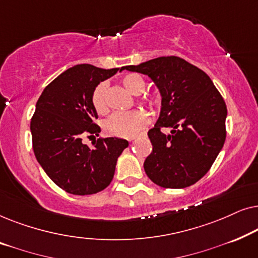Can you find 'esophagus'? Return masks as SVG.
<instances>
[{
    "label": "esophagus",
    "instance_id": "34e87169",
    "mask_svg": "<svg viewBox=\"0 0 258 258\" xmlns=\"http://www.w3.org/2000/svg\"><path fill=\"white\" fill-rule=\"evenodd\" d=\"M134 140H135V137H132V139H129L130 142H132V141H134Z\"/></svg>",
    "mask_w": 258,
    "mask_h": 258
}]
</instances>
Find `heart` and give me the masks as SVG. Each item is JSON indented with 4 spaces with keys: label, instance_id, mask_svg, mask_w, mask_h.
<instances>
[{
    "label": "heart",
    "instance_id": "heart-1",
    "mask_svg": "<svg viewBox=\"0 0 258 258\" xmlns=\"http://www.w3.org/2000/svg\"><path fill=\"white\" fill-rule=\"evenodd\" d=\"M123 87L134 95L142 94L146 89V81L139 74H128L121 80ZM107 89L105 82H102L95 88L91 96V102L98 114H104L107 111ZM158 97H153L150 104L157 105ZM149 124V115L144 110L137 109L133 111H118L112 114L104 122V130L109 135L117 137H133L141 130Z\"/></svg>",
    "mask_w": 258,
    "mask_h": 258
}]
</instances>
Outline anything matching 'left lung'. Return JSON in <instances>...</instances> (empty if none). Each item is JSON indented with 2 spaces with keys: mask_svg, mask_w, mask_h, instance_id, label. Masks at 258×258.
Wrapping results in <instances>:
<instances>
[{
  "mask_svg": "<svg viewBox=\"0 0 258 258\" xmlns=\"http://www.w3.org/2000/svg\"><path fill=\"white\" fill-rule=\"evenodd\" d=\"M124 69L149 76L161 95V111L148 132L153 151L144 170L155 184L181 189L209 171L224 146L227 105L203 70L177 56H162ZM161 127H170L163 134Z\"/></svg>",
  "mask_w": 258,
  "mask_h": 258,
  "instance_id": "1",
  "label": "left lung"
}]
</instances>
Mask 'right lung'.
<instances>
[{"instance_id":"obj_1","label":"right lung","mask_w":258,"mask_h":258,"mask_svg":"<svg viewBox=\"0 0 258 258\" xmlns=\"http://www.w3.org/2000/svg\"><path fill=\"white\" fill-rule=\"evenodd\" d=\"M122 68L102 69L91 64L69 68L42 91L30 122L35 157L52 182L74 195H91L107 188L117 158L129 146L119 137H100L89 148L83 137L101 128L91 96L101 82Z\"/></svg>"}]
</instances>
